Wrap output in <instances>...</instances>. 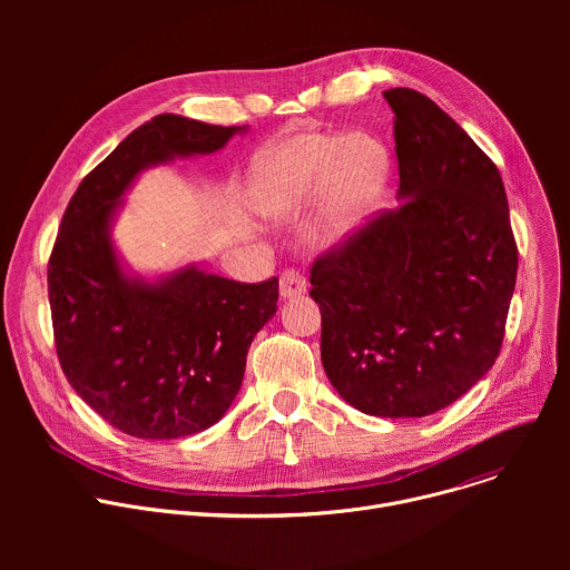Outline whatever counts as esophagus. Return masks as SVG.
I'll use <instances>...</instances> for the list:
<instances>
[{
  "label": "esophagus",
  "instance_id": "esophagus-1",
  "mask_svg": "<svg viewBox=\"0 0 570 570\" xmlns=\"http://www.w3.org/2000/svg\"><path fill=\"white\" fill-rule=\"evenodd\" d=\"M279 293L284 299H293L306 293V277L299 271H284L279 277Z\"/></svg>",
  "mask_w": 570,
  "mask_h": 570
}]
</instances>
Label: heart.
I'll use <instances>...</instances> for the list:
<instances>
[{"label":"heart","instance_id":"heart-1","mask_svg":"<svg viewBox=\"0 0 570 570\" xmlns=\"http://www.w3.org/2000/svg\"><path fill=\"white\" fill-rule=\"evenodd\" d=\"M392 176L387 146L370 132L304 130L259 150L248 200L271 223H293L317 209V236L338 250L365 227Z\"/></svg>","mask_w":570,"mask_h":570}]
</instances>
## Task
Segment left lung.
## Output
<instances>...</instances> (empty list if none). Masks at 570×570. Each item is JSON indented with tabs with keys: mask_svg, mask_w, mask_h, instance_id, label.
I'll return each instance as SVG.
<instances>
[{
	"mask_svg": "<svg viewBox=\"0 0 570 570\" xmlns=\"http://www.w3.org/2000/svg\"><path fill=\"white\" fill-rule=\"evenodd\" d=\"M394 112L399 207L315 262L322 365L376 417H426L494 365L517 284L501 174L429 97L383 92Z\"/></svg>",
	"mask_w": 570,
	"mask_h": 570,
	"instance_id": "1",
	"label": "left lung"
}]
</instances>
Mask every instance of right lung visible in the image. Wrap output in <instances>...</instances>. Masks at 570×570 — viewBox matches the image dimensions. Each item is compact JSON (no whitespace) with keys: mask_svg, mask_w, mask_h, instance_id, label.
<instances>
[{"mask_svg":"<svg viewBox=\"0 0 570 570\" xmlns=\"http://www.w3.org/2000/svg\"><path fill=\"white\" fill-rule=\"evenodd\" d=\"M248 126L157 115L135 128L71 196L49 259L60 367L90 409L126 435L176 440L232 405L250 343L277 313L279 279L238 284L196 264L146 277L112 238L146 169L212 155Z\"/></svg>","mask_w":570,"mask_h":570,"instance_id":"add662e5","label":"right lung"}]
</instances>
